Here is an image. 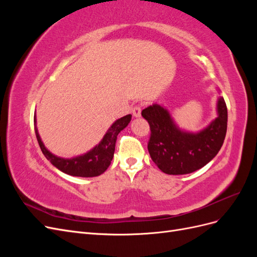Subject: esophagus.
Masks as SVG:
<instances>
[{"instance_id": "1", "label": "esophagus", "mask_w": 257, "mask_h": 257, "mask_svg": "<svg viewBox=\"0 0 257 257\" xmlns=\"http://www.w3.org/2000/svg\"><path fill=\"white\" fill-rule=\"evenodd\" d=\"M132 112H133V115L135 116V118H139L142 114V107L139 105L134 106L133 108H132Z\"/></svg>"}]
</instances>
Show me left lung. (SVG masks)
I'll list each match as a JSON object with an SVG mask.
<instances>
[{"instance_id": "1", "label": "left lung", "mask_w": 257, "mask_h": 257, "mask_svg": "<svg viewBox=\"0 0 257 257\" xmlns=\"http://www.w3.org/2000/svg\"><path fill=\"white\" fill-rule=\"evenodd\" d=\"M217 116L198 133L179 128L164 107L153 104L142 115L150 125L148 151L152 161L167 175H185L204 167L220 151L227 130V107L217 99Z\"/></svg>"}]
</instances>
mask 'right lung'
Here are the masks:
<instances>
[{
    "instance_id": "obj_1",
    "label": "right lung",
    "mask_w": 257,
    "mask_h": 257,
    "mask_svg": "<svg viewBox=\"0 0 257 257\" xmlns=\"http://www.w3.org/2000/svg\"><path fill=\"white\" fill-rule=\"evenodd\" d=\"M131 119L132 114H126L116 120L110 128L107 131V133L97 146H95L88 153L73 159H62L56 157V155L46 149L36 126L35 134L38 145H40L41 150L46 159L50 161L51 164L60 169L61 172L75 177H96L102 175L109 167L113 158L116 136L122 130L127 126Z\"/></svg>"
}]
</instances>
